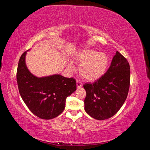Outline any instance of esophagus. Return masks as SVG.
I'll return each mask as SVG.
<instances>
[{
    "instance_id": "34e87169",
    "label": "esophagus",
    "mask_w": 150,
    "mask_h": 150,
    "mask_svg": "<svg viewBox=\"0 0 150 150\" xmlns=\"http://www.w3.org/2000/svg\"><path fill=\"white\" fill-rule=\"evenodd\" d=\"M76 86L78 88H80L82 87V84H81L79 81H77L76 82Z\"/></svg>"
}]
</instances>
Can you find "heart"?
Returning a JSON list of instances; mask_svg holds the SVG:
<instances>
[{"label": "heart", "mask_w": 150, "mask_h": 150, "mask_svg": "<svg viewBox=\"0 0 150 150\" xmlns=\"http://www.w3.org/2000/svg\"><path fill=\"white\" fill-rule=\"evenodd\" d=\"M76 63H79V74L89 81H94L105 73L108 65V56L104 52H97L92 49H83L77 52L73 58ZM68 67L74 69L72 63H69Z\"/></svg>", "instance_id": "obj_1"}]
</instances>
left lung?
Returning <instances> with one entry per match:
<instances>
[{"label": "left lung", "instance_id": "8db88e82", "mask_svg": "<svg viewBox=\"0 0 150 150\" xmlns=\"http://www.w3.org/2000/svg\"><path fill=\"white\" fill-rule=\"evenodd\" d=\"M130 84V67L126 59L116 51L106 72L93 84L86 83V112L104 120L114 116L124 104Z\"/></svg>", "mask_w": 150, "mask_h": 150}]
</instances>
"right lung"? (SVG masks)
Listing matches in <instances>:
<instances>
[{"instance_id":"1","label":"right lung","mask_w":150,"mask_h":150,"mask_svg":"<svg viewBox=\"0 0 150 150\" xmlns=\"http://www.w3.org/2000/svg\"><path fill=\"white\" fill-rule=\"evenodd\" d=\"M27 52L21 56L17 71L21 96L36 116L43 120L54 118L64 111L67 97L76 91V80L57 74L41 78L34 76L26 66Z\"/></svg>"}]
</instances>
